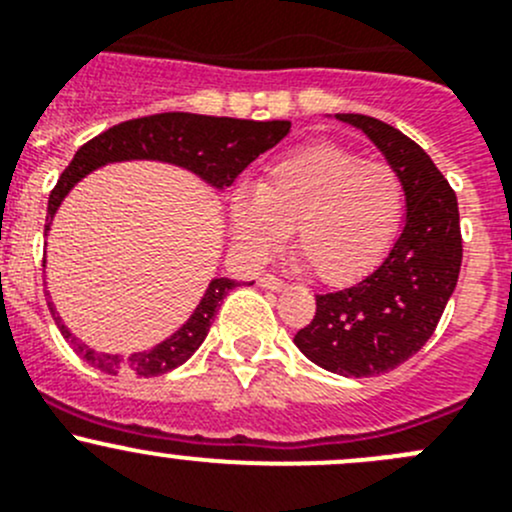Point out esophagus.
<instances>
[{
    "label": "esophagus",
    "mask_w": 512,
    "mask_h": 512,
    "mask_svg": "<svg viewBox=\"0 0 512 512\" xmlns=\"http://www.w3.org/2000/svg\"><path fill=\"white\" fill-rule=\"evenodd\" d=\"M258 283H261L263 288H268V291H281V288H286V281L278 278L276 273H263V276L258 278Z\"/></svg>",
    "instance_id": "esophagus-1"
}]
</instances>
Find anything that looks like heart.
Returning a JSON list of instances; mask_svg holds the SVG:
<instances>
[{
	"label": "heart",
	"instance_id": "b5f03b06",
	"mask_svg": "<svg viewBox=\"0 0 512 512\" xmlns=\"http://www.w3.org/2000/svg\"><path fill=\"white\" fill-rule=\"evenodd\" d=\"M406 211V186L388 161L323 141L278 156L258 189L231 199V226L246 249L268 254L288 236L323 281L368 271L388 251Z\"/></svg>",
	"mask_w": 512,
	"mask_h": 512
}]
</instances>
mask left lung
Returning <instances> with one entry per match:
<instances>
[{"instance_id":"8db88e82","label":"left lung","mask_w":512,"mask_h":512,"mask_svg":"<svg viewBox=\"0 0 512 512\" xmlns=\"http://www.w3.org/2000/svg\"><path fill=\"white\" fill-rule=\"evenodd\" d=\"M336 116L358 126L401 174L406 226L363 281L318 293L316 316L293 343L326 371L371 378L406 363L433 336L458 283L463 236L455 191L416 141L373 116Z\"/></svg>"}]
</instances>
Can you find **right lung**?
I'll list each match as a JSON object with an SVG mask.
<instances>
[{
	"mask_svg": "<svg viewBox=\"0 0 512 512\" xmlns=\"http://www.w3.org/2000/svg\"><path fill=\"white\" fill-rule=\"evenodd\" d=\"M291 129V121H254V119H231V116H204L186 114V111H166V114L139 116V119L121 121L111 126L104 134L86 141L82 149L74 154L72 164L62 171L57 186L49 194L47 209V229L54 211L59 209L64 196L69 194L74 184L82 176L94 171L96 166L109 164V161L126 159H159L171 161L191 169L214 184L216 189L234 184L236 176L256 159L263 151L273 149ZM239 283L231 278H214L206 288L204 298L191 313L189 321L179 328L171 338L159 343L151 351L131 353L129 358L114 356V353H96L86 348L82 341L67 331L62 318L54 311L52 301L49 308L54 313L62 336L72 343L74 351L84 358L89 366L116 376V373H134V376H161V373L174 371L184 361L194 356L196 348L204 343L209 333L211 321L219 311L221 301L231 288Z\"/></svg>",
	"mask_w": 512,
	"mask_h": 512,
	"instance_id": "obj_1",
	"label": "right lung"
}]
</instances>
